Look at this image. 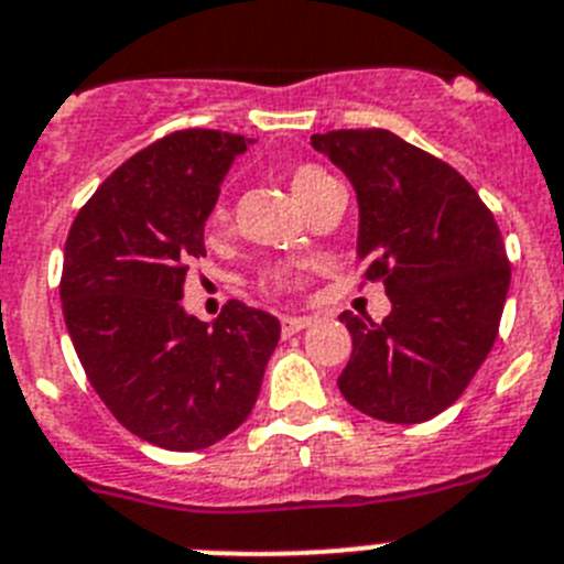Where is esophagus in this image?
Listing matches in <instances>:
<instances>
[{"label":"esophagus","instance_id":"esophagus-1","mask_svg":"<svg viewBox=\"0 0 564 564\" xmlns=\"http://www.w3.org/2000/svg\"><path fill=\"white\" fill-rule=\"evenodd\" d=\"M314 319L312 317H283L281 319V328H283V337H292V334L303 332V328L312 326Z\"/></svg>","mask_w":564,"mask_h":564}]
</instances>
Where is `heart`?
<instances>
[{"label": "heart", "mask_w": 564, "mask_h": 564, "mask_svg": "<svg viewBox=\"0 0 564 564\" xmlns=\"http://www.w3.org/2000/svg\"><path fill=\"white\" fill-rule=\"evenodd\" d=\"M286 180H289V191H292V196L301 202L303 207H306L308 202L323 191V187L334 182L332 176H328L323 169H317V165H294V169L286 174ZM225 221H227V205L225 202H216V207L210 210V230H219ZM263 286L275 289V292H286V289L301 286V275H297V270L281 263V267H270V270L263 272Z\"/></svg>", "instance_id": "b5f03b06"}]
</instances>
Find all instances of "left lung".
<instances>
[{
    "mask_svg": "<svg viewBox=\"0 0 564 564\" xmlns=\"http://www.w3.org/2000/svg\"><path fill=\"white\" fill-rule=\"evenodd\" d=\"M312 145L354 185L357 256L390 297L382 323L339 314L354 339L339 393L388 424L433 419L495 345L511 281L495 216L453 165L393 131H328Z\"/></svg>",
    "mask_w": 564,
    "mask_h": 564,
    "instance_id": "left-lung-1",
    "label": "left lung"
}]
</instances>
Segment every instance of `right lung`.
Masks as SVG:
<instances>
[{"instance_id": "1", "label": "right lung", "mask_w": 564, "mask_h": 564, "mask_svg": "<svg viewBox=\"0 0 564 564\" xmlns=\"http://www.w3.org/2000/svg\"><path fill=\"white\" fill-rule=\"evenodd\" d=\"M250 143L210 129L162 137L95 191L64 247V323L86 377L129 433L171 453L245 424L281 339L278 317L241 301L216 323L182 306L207 216Z\"/></svg>"}]
</instances>
